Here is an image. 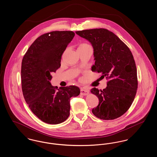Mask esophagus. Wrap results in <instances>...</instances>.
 Returning a JSON list of instances; mask_svg holds the SVG:
<instances>
[{"label": "esophagus", "instance_id": "34e87169", "mask_svg": "<svg viewBox=\"0 0 157 157\" xmlns=\"http://www.w3.org/2000/svg\"><path fill=\"white\" fill-rule=\"evenodd\" d=\"M90 90L87 88H82L81 89V94L82 95H86L89 94Z\"/></svg>", "mask_w": 157, "mask_h": 157}]
</instances>
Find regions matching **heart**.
Segmentation results:
<instances>
[{
	"label": "heart",
	"instance_id": "1",
	"mask_svg": "<svg viewBox=\"0 0 157 157\" xmlns=\"http://www.w3.org/2000/svg\"><path fill=\"white\" fill-rule=\"evenodd\" d=\"M89 47H90V45H88V44L83 43V44H81V45L79 46L78 48H89Z\"/></svg>",
	"mask_w": 157,
	"mask_h": 157
}]
</instances>
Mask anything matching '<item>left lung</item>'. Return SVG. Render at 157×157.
I'll list each match as a JSON object with an SVG mask.
<instances>
[{"mask_svg": "<svg viewBox=\"0 0 157 157\" xmlns=\"http://www.w3.org/2000/svg\"><path fill=\"white\" fill-rule=\"evenodd\" d=\"M94 48L95 65L92 71L101 73L108 80L105 89L90 90L99 99L92 109L101 120H112L124 115L132 104L138 88L136 67L129 48L113 32L99 28L76 31Z\"/></svg>", "mask_w": 157, "mask_h": 157, "instance_id": "1", "label": "left lung"}]
</instances>
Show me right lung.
<instances>
[{
  "label": "right lung",
  "instance_id": "add662e5",
  "mask_svg": "<svg viewBox=\"0 0 157 157\" xmlns=\"http://www.w3.org/2000/svg\"><path fill=\"white\" fill-rule=\"evenodd\" d=\"M75 36L72 31H53L40 35L23 58L21 83L24 98L39 119L49 124L64 122L70 99L80 94L78 86H53L51 74L60 67L62 55Z\"/></svg>",
  "mask_w": 157,
  "mask_h": 157
}]
</instances>
